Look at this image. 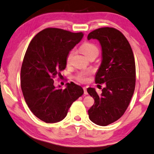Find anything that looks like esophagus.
<instances>
[{"mask_svg":"<svg viewBox=\"0 0 154 154\" xmlns=\"http://www.w3.org/2000/svg\"><path fill=\"white\" fill-rule=\"evenodd\" d=\"M83 89H84V94H88V92H87V88L86 87H84L83 88Z\"/></svg>","mask_w":154,"mask_h":154,"instance_id":"34e87169","label":"esophagus"}]
</instances>
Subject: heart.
I'll use <instances>...</instances> for the list:
<instances>
[{
	"instance_id": "b5f03b06",
	"label": "heart",
	"mask_w": 154,
	"mask_h": 154,
	"mask_svg": "<svg viewBox=\"0 0 154 154\" xmlns=\"http://www.w3.org/2000/svg\"><path fill=\"white\" fill-rule=\"evenodd\" d=\"M80 50H81L82 53L84 54L85 56H86L87 57H88L89 56L93 54L98 55L99 53V48L97 46L94 45L93 43L91 42H86L83 44L82 45L81 48H80ZM73 54V51H70V52L68 53L66 57V63L68 64L70 62V59H71L72 56ZM90 71H82L80 72L77 74V79L80 82H86L88 79V76L90 74Z\"/></svg>"
}]
</instances>
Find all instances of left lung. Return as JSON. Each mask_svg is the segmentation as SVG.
Returning <instances> with one entry per match:
<instances>
[{
	"label": "left lung",
	"mask_w": 154,
	"mask_h": 154,
	"mask_svg": "<svg viewBox=\"0 0 154 154\" xmlns=\"http://www.w3.org/2000/svg\"><path fill=\"white\" fill-rule=\"evenodd\" d=\"M97 39L102 49V61L95 77L96 84H106L101 94L94 88L87 91L94 99L88 109L90 121L106 126L123 115L130 103L136 85V65L128 40L120 31L102 27L90 32L88 40Z\"/></svg>",
	"instance_id": "left-lung-1"
}]
</instances>
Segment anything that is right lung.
Masks as SVG:
<instances>
[{"label": "right lung", "mask_w": 154, "mask_h": 154, "mask_svg": "<svg viewBox=\"0 0 154 154\" xmlns=\"http://www.w3.org/2000/svg\"><path fill=\"white\" fill-rule=\"evenodd\" d=\"M83 36L82 32L46 28L29 43L21 67V89L29 108L45 123L63 120L72 103L84 94L73 82L67 83L64 90L57 88L53 79L65 69L68 54Z\"/></svg>", "instance_id": "obj_1"}]
</instances>
